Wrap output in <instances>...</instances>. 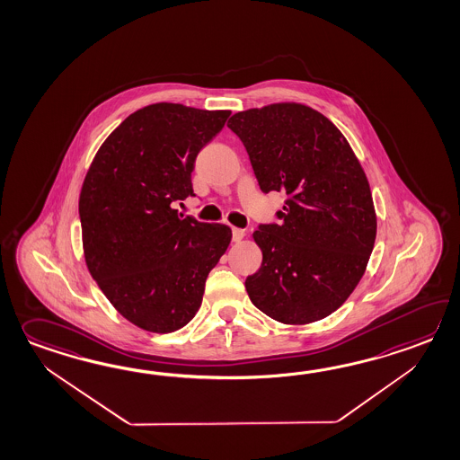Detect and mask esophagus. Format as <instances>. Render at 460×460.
<instances>
[{"instance_id": "1", "label": "esophagus", "mask_w": 460, "mask_h": 460, "mask_svg": "<svg viewBox=\"0 0 460 460\" xmlns=\"http://www.w3.org/2000/svg\"><path fill=\"white\" fill-rule=\"evenodd\" d=\"M244 229H239V227H233V243H239L243 237H244Z\"/></svg>"}]
</instances>
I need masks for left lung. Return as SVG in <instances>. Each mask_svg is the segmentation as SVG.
<instances>
[{"mask_svg": "<svg viewBox=\"0 0 460 460\" xmlns=\"http://www.w3.org/2000/svg\"><path fill=\"white\" fill-rule=\"evenodd\" d=\"M262 193L286 194L280 221L259 225L261 269L245 290L261 312L287 325L328 317L365 274L376 239L367 174L347 138L302 103H272L229 119Z\"/></svg>", "mask_w": 460, "mask_h": 460, "instance_id": "8db88e82", "label": "left lung"}]
</instances>
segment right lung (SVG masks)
I'll return each instance as SVG.
<instances>
[{
	"label": "right lung",
	"instance_id": "1",
	"mask_svg": "<svg viewBox=\"0 0 460 460\" xmlns=\"http://www.w3.org/2000/svg\"><path fill=\"white\" fill-rule=\"evenodd\" d=\"M229 115L181 103L143 107L109 135L85 174V264L117 312L146 332L170 333L196 315L208 274L231 243L227 226L172 206L194 196L196 156Z\"/></svg>",
	"mask_w": 460,
	"mask_h": 460
}]
</instances>
